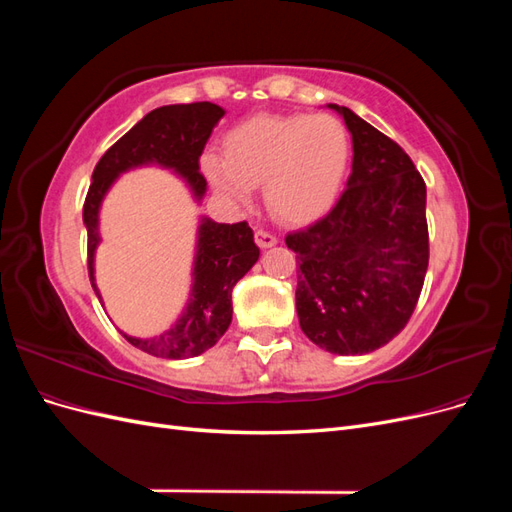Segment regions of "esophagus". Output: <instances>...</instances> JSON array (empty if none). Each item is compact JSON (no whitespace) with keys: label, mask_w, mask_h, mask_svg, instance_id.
I'll return each instance as SVG.
<instances>
[{"label":"esophagus","mask_w":512,"mask_h":512,"mask_svg":"<svg viewBox=\"0 0 512 512\" xmlns=\"http://www.w3.org/2000/svg\"><path fill=\"white\" fill-rule=\"evenodd\" d=\"M256 243H258V247H262V250H265V247H273L275 243H277V239H275V235H271V232H267V230H262V228H258L256 230Z\"/></svg>","instance_id":"esophagus-1"}]
</instances>
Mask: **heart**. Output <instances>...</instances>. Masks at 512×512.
Instances as JSON below:
<instances>
[{
  "mask_svg": "<svg viewBox=\"0 0 512 512\" xmlns=\"http://www.w3.org/2000/svg\"><path fill=\"white\" fill-rule=\"evenodd\" d=\"M348 158V132L333 115H260L226 134L224 160L205 156L203 173L237 205L262 185L275 220L309 224L335 205Z\"/></svg>",
  "mask_w": 512,
  "mask_h": 512,
  "instance_id": "obj_1",
  "label": "heart"
}]
</instances>
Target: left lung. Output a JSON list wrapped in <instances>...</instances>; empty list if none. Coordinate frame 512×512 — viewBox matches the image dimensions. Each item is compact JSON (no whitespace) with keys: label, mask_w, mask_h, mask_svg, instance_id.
<instances>
[{"label":"left lung","mask_w":512,"mask_h":512,"mask_svg":"<svg viewBox=\"0 0 512 512\" xmlns=\"http://www.w3.org/2000/svg\"><path fill=\"white\" fill-rule=\"evenodd\" d=\"M352 173L322 220L286 237L297 254L303 333L331 354H367L406 327L429 265L427 190L408 153L346 106Z\"/></svg>","instance_id":"left-lung-1"}]
</instances>
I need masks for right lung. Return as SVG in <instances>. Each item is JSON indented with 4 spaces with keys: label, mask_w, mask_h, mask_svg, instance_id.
<instances>
[{
    "label": "right lung",
    "mask_w": 512,
    "mask_h": 512,
    "mask_svg": "<svg viewBox=\"0 0 512 512\" xmlns=\"http://www.w3.org/2000/svg\"><path fill=\"white\" fill-rule=\"evenodd\" d=\"M224 108L211 102L168 104L147 113L136 126L108 149L91 175L83 207L87 228V267L96 297V247L100 245V207L106 192L121 173L141 166H162L177 173L188 185L196 203L207 192V179L200 173V156L213 128L224 117ZM260 256L254 232L247 222L218 224L200 218L196 254L192 262V290L188 305L177 322L156 337H132V346L160 359H188L198 356L226 333L232 320V288L250 271Z\"/></svg>",
    "instance_id": "right-lung-1"
}]
</instances>
